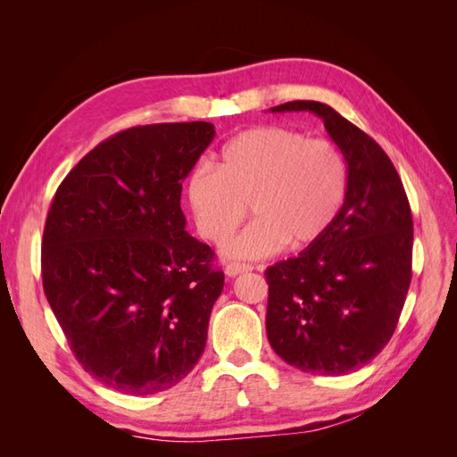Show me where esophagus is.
I'll return each mask as SVG.
<instances>
[{"instance_id":"34e87169","label":"esophagus","mask_w":457,"mask_h":457,"mask_svg":"<svg viewBox=\"0 0 457 457\" xmlns=\"http://www.w3.org/2000/svg\"><path fill=\"white\" fill-rule=\"evenodd\" d=\"M252 269H253L252 265H244V262H228V265L225 267V272H227L228 278H234V276H238V274L247 272Z\"/></svg>"}]
</instances>
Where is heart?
I'll use <instances>...</instances> for the list:
<instances>
[{
	"label": "heart",
	"mask_w": 457,
	"mask_h": 457,
	"mask_svg": "<svg viewBox=\"0 0 457 457\" xmlns=\"http://www.w3.org/2000/svg\"><path fill=\"white\" fill-rule=\"evenodd\" d=\"M349 195V163L329 141L282 126L242 131L220 150L219 168L200 163L187 179V202L198 232L225 242L252 212L253 223L234 237L227 255L261 259L307 250L336 225Z\"/></svg>",
	"instance_id": "b5f03b06"
}]
</instances>
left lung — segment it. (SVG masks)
I'll return each instance as SVG.
<instances>
[{"instance_id":"8db88e82","label":"left lung","mask_w":457,"mask_h":457,"mask_svg":"<svg viewBox=\"0 0 457 457\" xmlns=\"http://www.w3.org/2000/svg\"><path fill=\"white\" fill-rule=\"evenodd\" d=\"M301 110L324 120L347 158L349 195L320 242L265 270L267 336L289 366L345 376L376 358L395 334L411 280L413 220L393 162L354 123L316 101L270 112Z\"/></svg>"}]
</instances>
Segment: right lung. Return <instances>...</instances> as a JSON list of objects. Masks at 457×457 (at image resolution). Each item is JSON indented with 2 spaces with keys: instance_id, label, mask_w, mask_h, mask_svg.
<instances>
[{
  "instance_id": "obj_1",
  "label": "right lung",
  "mask_w": 457,
  "mask_h": 457,
  "mask_svg": "<svg viewBox=\"0 0 457 457\" xmlns=\"http://www.w3.org/2000/svg\"><path fill=\"white\" fill-rule=\"evenodd\" d=\"M213 137L207 121L129 128L87 152L54 192L44 292L78 362L114 391L170 389L205 349L225 274L185 230L181 190Z\"/></svg>"
}]
</instances>
